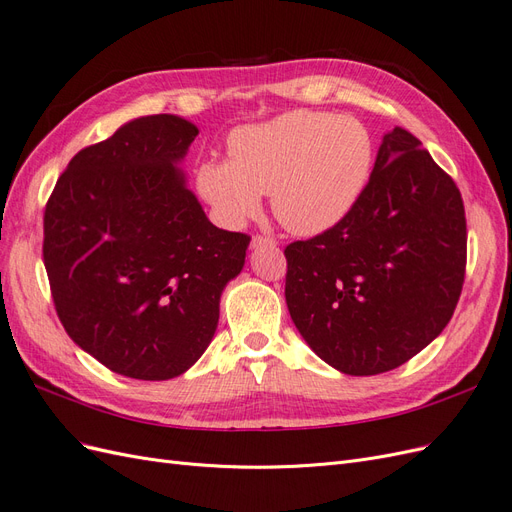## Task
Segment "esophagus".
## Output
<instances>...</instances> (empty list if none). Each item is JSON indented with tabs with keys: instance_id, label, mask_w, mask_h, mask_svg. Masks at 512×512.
<instances>
[{
	"instance_id": "34e87169",
	"label": "esophagus",
	"mask_w": 512,
	"mask_h": 512,
	"mask_svg": "<svg viewBox=\"0 0 512 512\" xmlns=\"http://www.w3.org/2000/svg\"><path fill=\"white\" fill-rule=\"evenodd\" d=\"M252 250H258V247H275L277 241L271 239V237H262V235H254L252 237Z\"/></svg>"
}]
</instances>
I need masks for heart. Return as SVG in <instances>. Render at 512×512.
<instances>
[{
	"instance_id": "b5f03b06",
	"label": "heart",
	"mask_w": 512,
	"mask_h": 512,
	"mask_svg": "<svg viewBox=\"0 0 512 512\" xmlns=\"http://www.w3.org/2000/svg\"><path fill=\"white\" fill-rule=\"evenodd\" d=\"M228 162L196 170L198 192L222 222L239 226L262 194L294 235H320L361 203L376 168V141L363 121L324 111H290L232 130Z\"/></svg>"
}]
</instances>
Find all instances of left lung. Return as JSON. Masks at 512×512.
Here are the masks:
<instances>
[{
  "label": "left lung",
  "mask_w": 512,
  "mask_h": 512,
  "mask_svg": "<svg viewBox=\"0 0 512 512\" xmlns=\"http://www.w3.org/2000/svg\"><path fill=\"white\" fill-rule=\"evenodd\" d=\"M466 245L455 181L416 136L393 128L348 218L284 250L294 327L342 374L376 376L404 365L451 320Z\"/></svg>",
  "instance_id": "obj_1"
}]
</instances>
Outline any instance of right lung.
Masks as SVG:
<instances>
[{
    "label": "right lung",
    "instance_id": "obj_1",
    "mask_svg": "<svg viewBox=\"0 0 512 512\" xmlns=\"http://www.w3.org/2000/svg\"><path fill=\"white\" fill-rule=\"evenodd\" d=\"M198 134L177 115L128 121L81 149L44 209V267L66 333L115 374L170 380L218 329L250 237L213 226L177 166Z\"/></svg>",
    "mask_w": 512,
    "mask_h": 512
}]
</instances>
